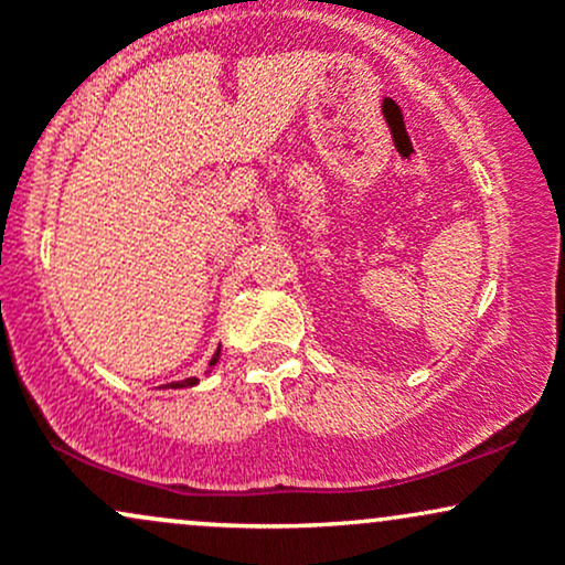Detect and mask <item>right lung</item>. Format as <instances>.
Returning a JSON list of instances; mask_svg holds the SVG:
<instances>
[{
    "label": "right lung",
    "instance_id": "add662e5",
    "mask_svg": "<svg viewBox=\"0 0 565 565\" xmlns=\"http://www.w3.org/2000/svg\"><path fill=\"white\" fill-rule=\"evenodd\" d=\"M217 361H220V348L215 350V355H212L210 369H206L204 374H210V372H212V366H215ZM193 385H199V377H188V380H180V382H170V385H164V387H193Z\"/></svg>",
    "mask_w": 565,
    "mask_h": 565
}]
</instances>
